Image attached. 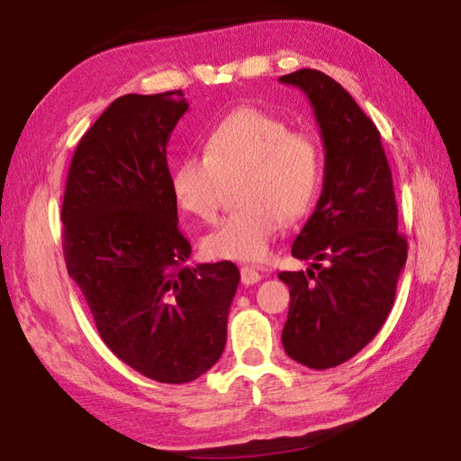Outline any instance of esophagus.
<instances>
[{"instance_id": "34e87169", "label": "esophagus", "mask_w": 461, "mask_h": 461, "mask_svg": "<svg viewBox=\"0 0 461 461\" xmlns=\"http://www.w3.org/2000/svg\"><path fill=\"white\" fill-rule=\"evenodd\" d=\"M241 284H246V286H252V284H258L262 280V274H259L254 266H241Z\"/></svg>"}]
</instances>
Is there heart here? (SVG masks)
Instances as JSON below:
<instances>
[{"label": "heart", "instance_id": "1", "mask_svg": "<svg viewBox=\"0 0 461 461\" xmlns=\"http://www.w3.org/2000/svg\"><path fill=\"white\" fill-rule=\"evenodd\" d=\"M238 183L240 209L202 241L213 259L259 262L284 220L312 207L322 183V150L304 131L258 108H238L209 131L205 155L187 153L173 169L171 189L183 212L213 221L228 183Z\"/></svg>", "mask_w": 461, "mask_h": 461}]
</instances>
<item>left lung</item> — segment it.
Here are the masks:
<instances>
[{
  "mask_svg": "<svg viewBox=\"0 0 461 461\" xmlns=\"http://www.w3.org/2000/svg\"><path fill=\"white\" fill-rule=\"evenodd\" d=\"M311 100L324 140V183L314 213L292 246L312 259L306 272H280L290 288L282 330L286 355L311 369H330L365 348L387 321L407 240L381 132L355 98L321 70L280 77Z\"/></svg>",
  "mask_w": 461,
  "mask_h": 461,
  "instance_id": "left-lung-1",
  "label": "left lung"
}]
</instances>
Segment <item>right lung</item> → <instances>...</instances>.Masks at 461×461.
Listing matches in <instances>:
<instances>
[{
    "label": "right lung",
    "instance_id": "obj_1",
    "mask_svg": "<svg viewBox=\"0 0 461 461\" xmlns=\"http://www.w3.org/2000/svg\"><path fill=\"white\" fill-rule=\"evenodd\" d=\"M181 90L116 98L74 150L62 249L113 353L158 383H189L220 361L240 284L231 262L185 266L167 165Z\"/></svg>",
    "mask_w": 461,
    "mask_h": 461
}]
</instances>
